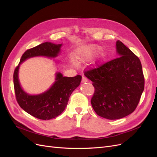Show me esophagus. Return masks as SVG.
<instances>
[{
    "instance_id": "1",
    "label": "esophagus",
    "mask_w": 157,
    "mask_h": 157,
    "mask_svg": "<svg viewBox=\"0 0 157 157\" xmlns=\"http://www.w3.org/2000/svg\"><path fill=\"white\" fill-rule=\"evenodd\" d=\"M82 83H86V82H88V79L86 77H85V76H82Z\"/></svg>"
}]
</instances>
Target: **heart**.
I'll return each mask as SVG.
<instances>
[{
    "label": "heart",
    "instance_id": "b5f03b06",
    "mask_svg": "<svg viewBox=\"0 0 157 157\" xmlns=\"http://www.w3.org/2000/svg\"><path fill=\"white\" fill-rule=\"evenodd\" d=\"M101 49L102 48L98 45H95V44L89 45L83 49V53L80 56L79 59L81 60L91 59L97 55L101 51Z\"/></svg>",
    "mask_w": 157,
    "mask_h": 157
}]
</instances>
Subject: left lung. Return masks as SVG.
<instances>
[{
	"mask_svg": "<svg viewBox=\"0 0 157 157\" xmlns=\"http://www.w3.org/2000/svg\"><path fill=\"white\" fill-rule=\"evenodd\" d=\"M116 50L118 58L84 74L95 87L93 109L97 115L109 120L132 114L144 90L140 60L120 41L116 43Z\"/></svg>",
	"mask_w": 157,
	"mask_h": 157,
	"instance_id": "obj_1",
	"label": "left lung"
}]
</instances>
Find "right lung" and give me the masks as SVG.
I'll return each mask as SVG.
<instances>
[{
	"label": "right lung",
	"instance_id": "add662e5",
	"mask_svg": "<svg viewBox=\"0 0 157 157\" xmlns=\"http://www.w3.org/2000/svg\"><path fill=\"white\" fill-rule=\"evenodd\" d=\"M62 43L45 42L29 50L22 55L14 73V86L16 100L26 113L41 120H51L62 113L68 105L71 94L77 88L82 76L64 77L60 72L55 74V81L48 89L37 95H30L21 87L19 80V69L24 61L31 58L43 56L55 59L61 51Z\"/></svg>",
	"mask_w": 157,
	"mask_h": 157
}]
</instances>
